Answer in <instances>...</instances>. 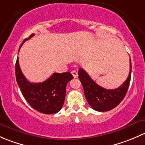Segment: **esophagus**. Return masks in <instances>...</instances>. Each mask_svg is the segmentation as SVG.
Returning <instances> with one entry per match:
<instances>
[{
	"label": "esophagus",
	"instance_id": "esophagus-1",
	"mask_svg": "<svg viewBox=\"0 0 145 145\" xmlns=\"http://www.w3.org/2000/svg\"><path fill=\"white\" fill-rule=\"evenodd\" d=\"M71 74L73 75L74 78H77V77H78V73L76 71H74V70H73V71H71Z\"/></svg>",
	"mask_w": 145,
	"mask_h": 145
}]
</instances>
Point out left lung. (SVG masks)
<instances>
[{"label": "left lung", "instance_id": "8db88e82", "mask_svg": "<svg viewBox=\"0 0 145 145\" xmlns=\"http://www.w3.org/2000/svg\"><path fill=\"white\" fill-rule=\"evenodd\" d=\"M130 73L128 78L116 89L107 90L98 86L83 69L78 71V78L82 83L84 94L89 105L93 109L98 112H107L118 106L123 100L129 87L131 76V60Z\"/></svg>", "mask_w": 145, "mask_h": 145}]
</instances>
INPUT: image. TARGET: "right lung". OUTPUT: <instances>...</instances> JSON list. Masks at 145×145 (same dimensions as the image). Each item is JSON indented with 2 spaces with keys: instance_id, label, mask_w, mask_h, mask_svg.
Masks as SVG:
<instances>
[{
  "instance_id": "1",
  "label": "right lung",
  "mask_w": 145,
  "mask_h": 145,
  "mask_svg": "<svg viewBox=\"0 0 145 145\" xmlns=\"http://www.w3.org/2000/svg\"><path fill=\"white\" fill-rule=\"evenodd\" d=\"M33 36L32 33L23 40V43ZM15 75L17 84L25 100L32 108L45 114H55L62 109L65 100L66 86L74 78L70 72L54 73L42 83H31L22 72L18 57L15 64Z\"/></svg>"
}]
</instances>
